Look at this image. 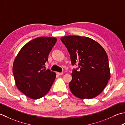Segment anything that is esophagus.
<instances>
[{"instance_id":"34e87169","label":"esophagus","mask_w":125,"mask_h":125,"mask_svg":"<svg viewBox=\"0 0 125 125\" xmlns=\"http://www.w3.org/2000/svg\"><path fill=\"white\" fill-rule=\"evenodd\" d=\"M57 74L59 75H62L63 74V72H57Z\"/></svg>"}]
</instances>
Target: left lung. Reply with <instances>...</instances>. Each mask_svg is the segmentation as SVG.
<instances>
[{"label": "left lung", "instance_id": "left-lung-1", "mask_svg": "<svg viewBox=\"0 0 125 125\" xmlns=\"http://www.w3.org/2000/svg\"><path fill=\"white\" fill-rule=\"evenodd\" d=\"M70 53L72 64L79 62V70H73L69 83L71 92L81 99L96 97L111 78L108 56L95 40L87 37L68 35L61 38Z\"/></svg>", "mask_w": 125, "mask_h": 125}]
</instances>
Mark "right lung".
<instances>
[{
    "label": "right lung",
    "instance_id": "obj_1",
    "mask_svg": "<svg viewBox=\"0 0 125 125\" xmlns=\"http://www.w3.org/2000/svg\"><path fill=\"white\" fill-rule=\"evenodd\" d=\"M56 42L54 37L35 38L25 44L15 58L13 73L16 86L31 99L45 96L55 80L56 73L44 68Z\"/></svg>",
    "mask_w": 125,
    "mask_h": 125
}]
</instances>
